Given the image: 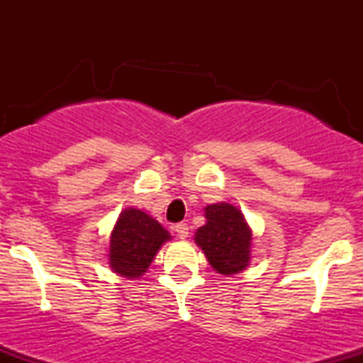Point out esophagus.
Listing matches in <instances>:
<instances>
[{"instance_id": "1", "label": "esophagus", "mask_w": 363, "mask_h": 363, "mask_svg": "<svg viewBox=\"0 0 363 363\" xmlns=\"http://www.w3.org/2000/svg\"><path fill=\"white\" fill-rule=\"evenodd\" d=\"M174 230L177 232L179 239L184 240V239H187V237H189V227H187V223H184V222L177 223L176 227H174Z\"/></svg>"}]
</instances>
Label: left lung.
<instances>
[{"label": "left lung", "mask_w": 363, "mask_h": 363, "mask_svg": "<svg viewBox=\"0 0 363 363\" xmlns=\"http://www.w3.org/2000/svg\"><path fill=\"white\" fill-rule=\"evenodd\" d=\"M206 223L194 232V242L208 262L223 277L242 273L251 262L252 230L242 211L232 203L205 206Z\"/></svg>", "instance_id": "obj_1"}]
</instances>
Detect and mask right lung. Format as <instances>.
Masks as SVG:
<instances>
[{
	"mask_svg": "<svg viewBox=\"0 0 363 363\" xmlns=\"http://www.w3.org/2000/svg\"><path fill=\"white\" fill-rule=\"evenodd\" d=\"M170 239L169 232L152 215L140 208H124L111 232L107 252L111 269L128 280H138Z\"/></svg>",
	"mask_w": 363,
	"mask_h": 363,
	"instance_id": "1",
	"label": "right lung"
}]
</instances>
